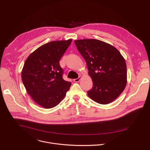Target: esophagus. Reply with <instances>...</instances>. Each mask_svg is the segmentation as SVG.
<instances>
[{
	"mask_svg": "<svg viewBox=\"0 0 150 150\" xmlns=\"http://www.w3.org/2000/svg\"><path fill=\"white\" fill-rule=\"evenodd\" d=\"M81 79V76H79L78 78H76V79H74V82H78Z\"/></svg>",
	"mask_w": 150,
	"mask_h": 150,
	"instance_id": "34e87169",
	"label": "esophagus"
}]
</instances>
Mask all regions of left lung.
<instances>
[{"label":"left lung","mask_w":150,"mask_h":150,"mask_svg":"<svg viewBox=\"0 0 150 150\" xmlns=\"http://www.w3.org/2000/svg\"><path fill=\"white\" fill-rule=\"evenodd\" d=\"M75 44L87 63L88 74L93 82L88 96L97 103H110L126 87L125 60L117 49L98 40H78Z\"/></svg>","instance_id":"8db88e82"}]
</instances>
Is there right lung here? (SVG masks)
Returning a JSON list of instances; mask_svg holds the SVG:
<instances>
[{
  "instance_id": "add662e5",
  "label": "right lung",
  "mask_w": 150,
  "mask_h": 150,
  "mask_svg": "<svg viewBox=\"0 0 150 150\" xmlns=\"http://www.w3.org/2000/svg\"><path fill=\"white\" fill-rule=\"evenodd\" d=\"M72 39L53 41L30 54L21 72L27 93L38 105L46 109L60 103L69 90L71 82L62 78L63 70L59 61Z\"/></svg>"
}]
</instances>
